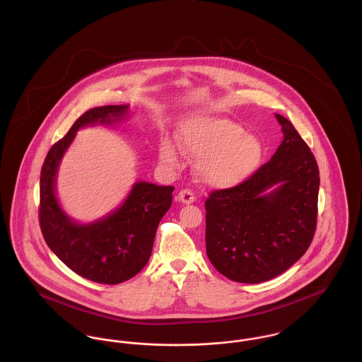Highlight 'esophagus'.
<instances>
[{
	"mask_svg": "<svg viewBox=\"0 0 362 362\" xmlns=\"http://www.w3.org/2000/svg\"><path fill=\"white\" fill-rule=\"evenodd\" d=\"M177 199L184 204V205H189V204H194L195 202V194L191 191V189H182L180 191V194L177 195Z\"/></svg>",
	"mask_w": 362,
	"mask_h": 362,
	"instance_id": "esophagus-1",
	"label": "esophagus"
}]
</instances>
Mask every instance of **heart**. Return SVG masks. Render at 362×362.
I'll list each match as a JSON object with an SVG mask.
<instances>
[{
	"instance_id": "b5f03b06",
	"label": "heart",
	"mask_w": 362,
	"mask_h": 362,
	"mask_svg": "<svg viewBox=\"0 0 362 362\" xmlns=\"http://www.w3.org/2000/svg\"><path fill=\"white\" fill-rule=\"evenodd\" d=\"M178 146L189 157H199L198 171L207 184L231 187L248 178L262 160V145L244 128L230 119L216 117H195L181 124ZM160 160L180 165L175 145L164 138L158 145Z\"/></svg>"
}]
</instances>
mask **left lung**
I'll return each mask as SVG.
<instances>
[{"label": "left lung", "instance_id": "1", "mask_svg": "<svg viewBox=\"0 0 362 362\" xmlns=\"http://www.w3.org/2000/svg\"><path fill=\"white\" fill-rule=\"evenodd\" d=\"M284 139L244 182L211 191L206 254L223 276L238 283L267 281L310 248L317 218L319 168L294 125L280 114Z\"/></svg>", "mask_w": 362, "mask_h": 362}]
</instances>
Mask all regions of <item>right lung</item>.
<instances>
[{"instance_id":"1","label":"right lung","mask_w":362,"mask_h":362,"mask_svg":"<svg viewBox=\"0 0 362 362\" xmlns=\"http://www.w3.org/2000/svg\"><path fill=\"white\" fill-rule=\"evenodd\" d=\"M128 105H103L83 112L68 134L55 142L40 173L39 221L52 252L76 274L100 284H118L138 274L152 255L157 226L173 202L174 187L136 182L115 211L90 224L72 221L55 197L59 161L79 128L112 124Z\"/></svg>"}]
</instances>
